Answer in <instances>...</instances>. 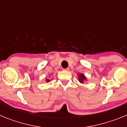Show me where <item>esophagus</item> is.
<instances>
[{
  "label": "esophagus",
  "mask_w": 127,
  "mask_h": 127,
  "mask_svg": "<svg viewBox=\"0 0 127 127\" xmlns=\"http://www.w3.org/2000/svg\"><path fill=\"white\" fill-rule=\"evenodd\" d=\"M63 70H65V71H68V70H69V68H66V69H63Z\"/></svg>",
  "instance_id": "obj_1"
}]
</instances>
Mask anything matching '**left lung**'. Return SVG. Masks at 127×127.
<instances>
[{
    "label": "left lung",
    "instance_id": "left-lung-1",
    "mask_svg": "<svg viewBox=\"0 0 127 127\" xmlns=\"http://www.w3.org/2000/svg\"><path fill=\"white\" fill-rule=\"evenodd\" d=\"M78 76H79V81L80 83H83L84 81L86 79V77H85V76L83 74H78Z\"/></svg>",
    "mask_w": 127,
    "mask_h": 127
}]
</instances>
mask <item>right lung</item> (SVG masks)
Returning a JSON list of instances; mask_svg holds the SVG:
<instances>
[{"label":"right lung","mask_w":127,"mask_h":127,"mask_svg":"<svg viewBox=\"0 0 127 127\" xmlns=\"http://www.w3.org/2000/svg\"><path fill=\"white\" fill-rule=\"evenodd\" d=\"M46 81V82H50V79H47V80Z\"/></svg>","instance_id":"add662e5"}]
</instances>
